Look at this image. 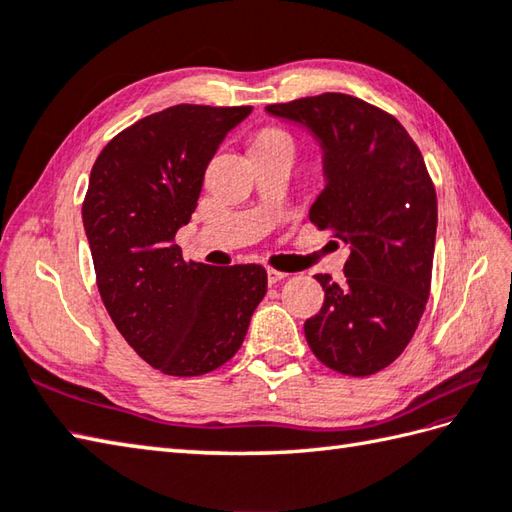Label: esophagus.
Segmentation results:
<instances>
[{"mask_svg": "<svg viewBox=\"0 0 512 512\" xmlns=\"http://www.w3.org/2000/svg\"><path fill=\"white\" fill-rule=\"evenodd\" d=\"M266 275H268V284H277V281L288 277V273H284V270H275V268H266Z\"/></svg>", "mask_w": 512, "mask_h": 512, "instance_id": "34e87169", "label": "esophagus"}]
</instances>
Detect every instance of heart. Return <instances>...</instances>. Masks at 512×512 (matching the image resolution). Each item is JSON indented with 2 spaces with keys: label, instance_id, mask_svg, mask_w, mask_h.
I'll list each match as a JSON object with an SVG mask.
<instances>
[{
  "label": "heart",
  "instance_id": "obj_1",
  "mask_svg": "<svg viewBox=\"0 0 512 512\" xmlns=\"http://www.w3.org/2000/svg\"><path fill=\"white\" fill-rule=\"evenodd\" d=\"M268 138H288V136L284 132H277V129H270V132H264L262 136H259V140H268Z\"/></svg>",
  "mask_w": 512,
  "mask_h": 512
}]
</instances>
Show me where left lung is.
Returning a JSON list of instances; mask_svg holds the SVG:
<instances>
[{"label":"left lung","instance_id":"1","mask_svg":"<svg viewBox=\"0 0 512 512\" xmlns=\"http://www.w3.org/2000/svg\"><path fill=\"white\" fill-rule=\"evenodd\" d=\"M266 112L319 140L325 189L310 222L352 250L343 284L317 275L325 299L303 323L310 350L339 374H376L405 352L429 299L438 200L427 165L394 116L350 94L306 96Z\"/></svg>","mask_w":512,"mask_h":512}]
</instances>
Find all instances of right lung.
<instances>
[{"label":"right lung","mask_w":512,"mask_h":512,"mask_svg":"<svg viewBox=\"0 0 512 512\" xmlns=\"http://www.w3.org/2000/svg\"><path fill=\"white\" fill-rule=\"evenodd\" d=\"M250 112L167 107L114 136L92 167L83 226L96 286L118 332L162 374L200 376L231 361L266 295L259 264L184 262L176 244L217 147Z\"/></svg>","instance_id":"add662e5"}]
</instances>
